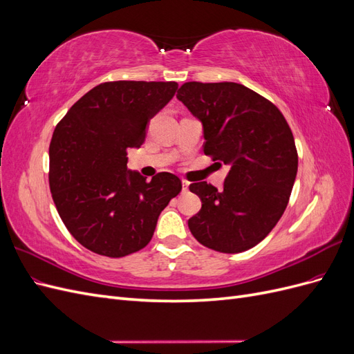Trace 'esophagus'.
<instances>
[{
	"instance_id": "esophagus-1",
	"label": "esophagus",
	"mask_w": 354,
	"mask_h": 354,
	"mask_svg": "<svg viewBox=\"0 0 354 354\" xmlns=\"http://www.w3.org/2000/svg\"><path fill=\"white\" fill-rule=\"evenodd\" d=\"M181 185H183V190H185V192L189 189V181L183 180V181H181Z\"/></svg>"
}]
</instances>
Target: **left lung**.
Listing matches in <instances>:
<instances>
[{"mask_svg": "<svg viewBox=\"0 0 354 354\" xmlns=\"http://www.w3.org/2000/svg\"><path fill=\"white\" fill-rule=\"evenodd\" d=\"M177 99L202 122L203 153L229 165L223 190L190 185L202 202L189 218L199 243L236 254L272 232L288 205L298 168L291 128L276 106L236 82H186Z\"/></svg>", "mask_w": 354, "mask_h": 354, "instance_id": "obj_1", "label": "left lung"}]
</instances>
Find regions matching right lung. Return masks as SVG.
<instances>
[{
	"mask_svg": "<svg viewBox=\"0 0 354 354\" xmlns=\"http://www.w3.org/2000/svg\"><path fill=\"white\" fill-rule=\"evenodd\" d=\"M178 84L103 82L75 103L50 143V190L62 221L85 248L112 259L151 242L158 217L181 190L171 173L147 181L127 168V149L140 147L149 121Z\"/></svg>",
	"mask_w": 354,
	"mask_h": 354,
	"instance_id": "right-lung-1",
	"label": "right lung"
}]
</instances>
